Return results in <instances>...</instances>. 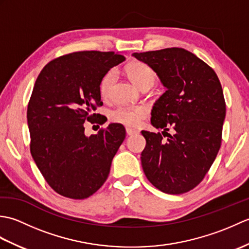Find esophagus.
I'll return each mask as SVG.
<instances>
[{
	"mask_svg": "<svg viewBox=\"0 0 249 249\" xmlns=\"http://www.w3.org/2000/svg\"><path fill=\"white\" fill-rule=\"evenodd\" d=\"M139 131L136 130V129H131V128H126V134H127L128 136H133V135H136L138 134Z\"/></svg>",
	"mask_w": 249,
	"mask_h": 249,
	"instance_id": "1",
	"label": "esophagus"
}]
</instances>
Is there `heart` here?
Instances as JSON below:
<instances>
[{
  "label": "heart",
  "mask_w": 249,
  "mask_h": 249,
  "mask_svg": "<svg viewBox=\"0 0 249 249\" xmlns=\"http://www.w3.org/2000/svg\"><path fill=\"white\" fill-rule=\"evenodd\" d=\"M126 73L135 86L139 89L152 87L156 80V73L150 66L142 62H133L126 67ZM115 81L114 71L106 72L99 83V93L103 98H108ZM149 114L146 106H119L111 111L110 118L116 123L127 127H138L141 122Z\"/></svg>",
  "instance_id": "heart-1"
}]
</instances>
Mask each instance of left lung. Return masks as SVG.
Returning a JSON list of instances; mask_svg holds the SVG:
<instances>
[{"label":"left lung","instance_id":"obj_1","mask_svg":"<svg viewBox=\"0 0 249 249\" xmlns=\"http://www.w3.org/2000/svg\"><path fill=\"white\" fill-rule=\"evenodd\" d=\"M160 77L166 92L152 109L156 128H171L167 141L160 133L142 130L146 145L141 153L147 179L162 193L179 195L204 178L220 149L226 103L216 72L183 48L133 53Z\"/></svg>","mask_w":249,"mask_h":249}]
</instances>
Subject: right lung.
<instances>
[{
  "mask_svg": "<svg viewBox=\"0 0 249 249\" xmlns=\"http://www.w3.org/2000/svg\"><path fill=\"white\" fill-rule=\"evenodd\" d=\"M124 60L112 51L72 52L49 62L36 79L26 113L30 150L46 182L61 196L86 199L109 176L125 128L112 123L87 137L83 123H102L93 113L103 106L100 80Z\"/></svg>",
  "mask_w": 249,
  "mask_h": 249,
  "instance_id": "obj_1",
  "label": "right lung"
}]
</instances>
